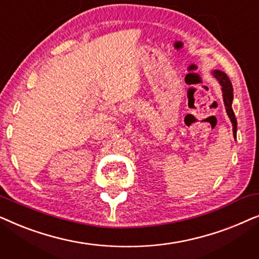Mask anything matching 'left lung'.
<instances>
[{
	"instance_id": "obj_1",
	"label": "left lung",
	"mask_w": 259,
	"mask_h": 259,
	"mask_svg": "<svg viewBox=\"0 0 259 259\" xmlns=\"http://www.w3.org/2000/svg\"><path fill=\"white\" fill-rule=\"evenodd\" d=\"M212 75H213L215 79L218 80V82L221 83L222 86V92H223V100H224V105L226 108V113H228L230 120L232 122V131H233V137H237V120L235 116V113H233L232 109V101H233V88L232 83L230 81L229 76L226 75L224 72L219 69L212 70Z\"/></svg>"
}]
</instances>
